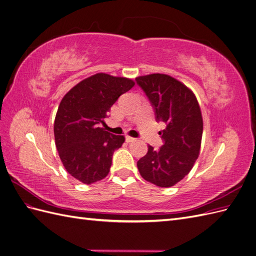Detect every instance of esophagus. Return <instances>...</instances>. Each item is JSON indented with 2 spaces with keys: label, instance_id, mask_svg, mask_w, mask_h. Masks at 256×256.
<instances>
[{
  "label": "esophagus",
  "instance_id": "1",
  "mask_svg": "<svg viewBox=\"0 0 256 256\" xmlns=\"http://www.w3.org/2000/svg\"><path fill=\"white\" fill-rule=\"evenodd\" d=\"M134 141H136V138H132V136H126V142L130 143V142H134Z\"/></svg>",
  "mask_w": 256,
  "mask_h": 256
}]
</instances>
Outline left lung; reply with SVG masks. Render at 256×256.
Masks as SVG:
<instances>
[{"label":"left lung","instance_id":"8db88e82","mask_svg":"<svg viewBox=\"0 0 256 256\" xmlns=\"http://www.w3.org/2000/svg\"><path fill=\"white\" fill-rule=\"evenodd\" d=\"M150 102L157 122L166 127L159 132L164 145L148 152L138 161L145 180L168 188L188 175L196 161L203 134L202 113L196 95L184 84L162 74L136 79Z\"/></svg>","mask_w":256,"mask_h":256}]
</instances>
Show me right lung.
I'll return each instance as SVG.
<instances>
[{
	"instance_id": "1",
	"label": "right lung",
	"mask_w": 256,
	"mask_h": 256,
	"mask_svg": "<svg viewBox=\"0 0 256 256\" xmlns=\"http://www.w3.org/2000/svg\"><path fill=\"white\" fill-rule=\"evenodd\" d=\"M128 78L96 74L74 86L62 99L54 120V138L66 171L90 184L109 174L112 156L125 142L102 128L111 106L134 88Z\"/></svg>"
}]
</instances>
